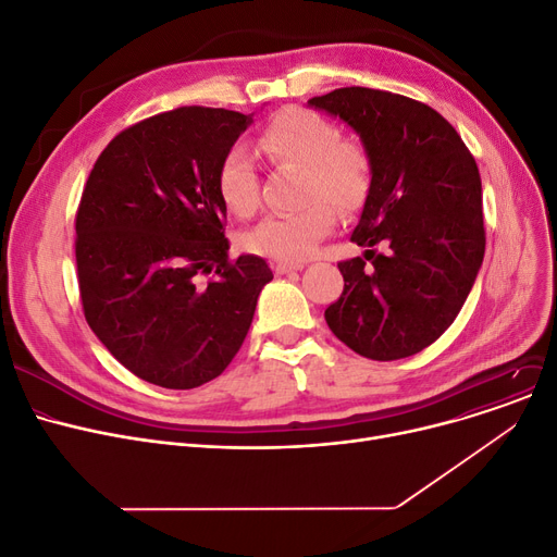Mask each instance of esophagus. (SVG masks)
<instances>
[{"instance_id":"esophagus-1","label":"esophagus","mask_w":557,"mask_h":557,"mask_svg":"<svg viewBox=\"0 0 557 557\" xmlns=\"http://www.w3.org/2000/svg\"><path fill=\"white\" fill-rule=\"evenodd\" d=\"M297 270H304V263H287V260H278V263H274L276 274H287V272H297Z\"/></svg>"}]
</instances>
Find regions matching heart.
<instances>
[{"label":"heart","instance_id":"1","mask_svg":"<svg viewBox=\"0 0 557 557\" xmlns=\"http://www.w3.org/2000/svg\"><path fill=\"white\" fill-rule=\"evenodd\" d=\"M258 148L276 166L304 169L301 200L294 213H274L243 234V247L274 260H304L335 228V211L352 213L364 205L373 161L367 146L342 137L325 116L306 110H281L258 135ZM222 205L238 218H249L260 205V177L245 146L228 148L218 171Z\"/></svg>","mask_w":557,"mask_h":557}]
</instances>
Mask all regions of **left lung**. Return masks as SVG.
Segmentation results:
<instances>
[{
  "instance_id": "obj_1",
  "label": "left lung",
  "mask_w": 557,
  "mask_h": 557,
  "mask_svg": "<svg viewBox=\"0 0 557 557\" xmlns=\"http://www.w3.org/2000/svg\"><path fill=\"white\" fill-rule=\"evenodd\" d=\"M308 106L346 121L373 161L350 236L367 251L337 265L344 292L325 323L377 362L416 355L449 329L483 263L476 161L449 121L403 94L342 87Z\"/></svg>"
}]
</instances>
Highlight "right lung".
<instances>
[{
	"instance_id": "1",
	"label": "right lung",
	"mask_w": 557,
	"mask_h": 557,
	"mask_svg": "<svg viewBox=\"0 0 557 557\" xmlns=\"http://www.w3.org/2000/svg\"><path fill=\"white\" fill-rule=\"evenodd\" d=\"M249 123L202 106L154 114L108 144L83 188L76 265L85 319L150 384L195 388L218 377L274 278L260 256L228 258L224 238L218 171ZM202 273L214 276L202 284Z\"/></svg>"
}]
</instances>
